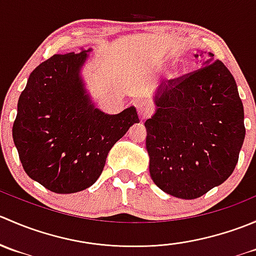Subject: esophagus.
I'll return each mask as SVG.
<instances>
[{
  "label": "esophagus",
  "instance_id": "esophagus-1",
  "mask_svg": "<svg viewBox=\"0 0 256 256\" xmlns=\"http://www.w3.org/2000/svg\"><path fill=\"white\" fill-rule=\"evenodd\" d=\"M136 109H138V115L144 118H147L152 112V105L147 100H141V102H136Z\"/></svg>",
  "mask_w": 256,
  "mask_h": 256
}]
</instances>
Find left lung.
<instances>
[{"instance_id":"left-lung-1","label":"left lung","mask_w":256,"mask_h":256,"mask_svg":"<svg viewBox=\"0 0 256 256\" xmlns=\"http://www.w3.org/2000/svg\"><path fill=\"white\" fill-rule=\"evenodd\" d=\"M202 68L160 86L146 120V148L154 184L194 200L233 174L245 138L244 109L230 72L202 52Z\"/></svg>"}]
</instances>
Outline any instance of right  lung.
Listing matches in <instances>:
<instances>
[{"label":"right lung","mask_w":256,"mask_h":256,"mask_svg":"<svg viewBox=\"0 0 256 256\" xmlns=\"http://www.w3.org/2000/svg\"><path fill=\"white\" fill-rule=\"evenodd\" d=\"M80 53L54 54L30 73L17 105L12 136L32 180L54 193H76L96 182L112 147L131 125L134 106L108 115L92 104Z\"/></svg>","instance_id":"obj_1"}]
</instances>
